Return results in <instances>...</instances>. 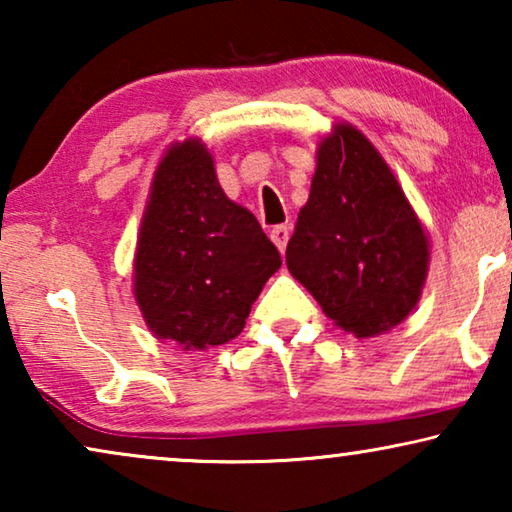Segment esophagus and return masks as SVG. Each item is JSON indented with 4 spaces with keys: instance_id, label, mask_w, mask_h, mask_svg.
I'll return each mask as SVG.
<instances>
[{
    "instance_id": "esophagus-1",
    "label": "esophagus",
    "mask_w": 512,
    "mask_h": 512,
    "mask_svg": "<svg viewBox=\"0 0 512 512\" xmlns=\"http://www.w3.org/2000/svg\"><path fill=\"white\" fill-rule=\"evenodd\" d=\"M289 237H291V228L289 226H275L270 230V240L277 244L279 251L286 249V244H289Z\"/></svg>"
}]
</instances>
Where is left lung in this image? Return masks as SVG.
<instances>
[{"label": "left lung", "instance_id": "obj_1", "mask_svg": "<svg viewBox=\"0 0 512 512\" xmlns=\"http://www.w3.org/2000/svg\"><path fill=\"white\" fill-rule=\"evenodd\" d=\"M286 265L356 338L398 326L422 296L429 240L389 165L352 125H335L319 144Z\"/></svg>", "mask_w": 512, "mask_h": 512}]
</instances>
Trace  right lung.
<instances>
[{
	"instance_id": "obj_1",
	"label": "right lung",
	"mask_w": 512,
	"mask_h": 512,
	"mask_svg": "<svg viewBox=\"0 0 512 512\" xmlns=\"http://www.w3.org/2000/svg\"><path fill=\"white\" fill-rule=\"evenodd\" d=\"M279 265L256 216L221 191L205 146L174 144L153 177L135 256V298L156 338L184 349L237 338Z\"/></svg>"
}]
</instances>
